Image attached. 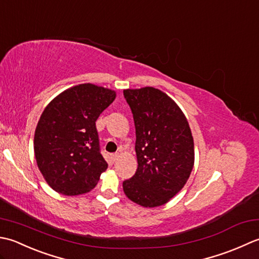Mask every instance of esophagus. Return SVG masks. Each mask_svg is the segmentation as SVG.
<instances>
[{"instance_id":"esophagus-1","label":"esophagus","mask_w":259,"mask_h":259,"mask_svg":"<svg viewBox=\"0 0 259 259\" xmlns=\"http://www.w3.org/2000/svg\"><path fill=\"white\" fill-rule=\"evenodd\" d=\"M119 157V153H113V154H110V159H112L113 162H115Z\"/></svg>"}]
</instances>
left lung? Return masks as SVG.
Here are the masks:
<instances>
[{
    "instance_id": "left-lung-1",
    "label": "left lung",
    "mask_w": 259,
    "mask_h": 259,
    "mask_svg": "<svg viewBox=\"0 0 259 259\" xmlns=\"http://www.w3.org/2000/svg\"><path fill=\"white\" fill-rule=\"evenodd\" d=\"M124 97L134 118L139 166L123 190L137 204L159 207L180 191L192 171L191 130L182 110L159 89H126Z\"/></svg>"
}]
</instances>
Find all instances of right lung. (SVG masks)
Here are the masks:
<instances>
[{
  "label": "right lung",
  "mask_w": 259,
  "mask_h": 259,
  "mask_svg": "<svg viewBox=\"0 0 259 259\" xmlns=\"http://www.w3.org/2000/svg\"><path fill=\"white\" fill-rule=\"evenodd\" d=\"M115 97L110 89L82 83L61 93L45 108L34 133V154L55 191L66 196L86 193L107 168L96 120Z\"/></svg>",
  "instance_id": "add662e5"
}]
</instances>
